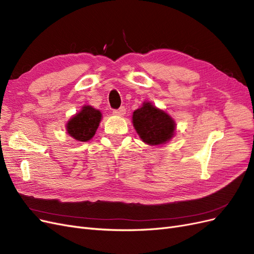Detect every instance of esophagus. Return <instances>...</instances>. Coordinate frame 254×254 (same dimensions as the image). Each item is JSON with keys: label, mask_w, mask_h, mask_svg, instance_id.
<instances>
[{"label": "esophagus", "mask_w": 254, "mask_h": 254, "mask_svg": "<svg viewBox=\"0 0 254 254\" xmlns=\"http://www.w3.org/2000/svg\"><path fill=\"white\" fill-rule=\"evenodd\" d=\"M113 114H114V115H117V117H124V115L126 114V109H125V107H121L120 109L113 110Z\"/></svg>", "instance_id": "34e87169"}]
</instances>
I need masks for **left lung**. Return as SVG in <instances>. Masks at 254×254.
<instances>
[{"mask_svg":"<svg viewBox=\"0 0 254 254\" xmlns=\"http://www.w3.org/2000/svg\"><path fill=\"white\" fill-rule=\"evenodd\" d=\"M132 124L140 139L150 146L167 143L176 131V123L171 115L150 102H144L139 109L134 110Z\"/></svg>","mask_w":254,"mask_h":254,"instance_id":"left-lung-1","label":"left lung"}]
</instances>
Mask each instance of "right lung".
Masks as SVG:
<instances>
[{
	"label": "right lung",
	"instance_id": "add662e5",
	"mask_svg": "<svg viewBox=\"0 0 254 254\" xmlns=\"http://www.w3.org/2000/svg\"><path fill=\"white\" fill-rule=\"evenodd\" d=\"M102 112L92 106L84 105L81 110L67 121L65 129L68 135L78 142H88L95 135L102 121Z\"/></svg>",
	"mask_w": 254,
	"mask_h": 254
}]
</instances>
